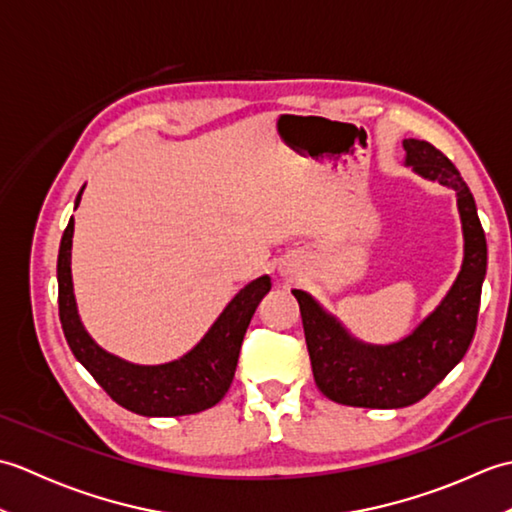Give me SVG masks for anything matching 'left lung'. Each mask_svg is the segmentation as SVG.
<instances>
[{
	"label": "left lung",
	"instance_id": "1",
	"mask_svg": "<svg viewBox=\"0 0 512 512\" xmlns=\"http://www.w3.org/2000/svg\"><path fill=\"white\" fill-rule=\"evenodd\" d=\"M405 165L424 180L455 191L464 235V259L447 295L405 339L389 345L358 341L345 325L303 290L299 301L312 374L323 396L350 407L400 409L422 400L458 365L473 341L482 284L486 237L473 193L453 162L427 140L405 138Z\"/></svg>",
	"mask_w": 512,
	"mask_h": 512
}]
</instances>
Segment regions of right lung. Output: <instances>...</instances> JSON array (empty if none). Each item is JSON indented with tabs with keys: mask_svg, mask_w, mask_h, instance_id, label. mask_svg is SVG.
Returning <instances> with one entry per match:
<instances>
[{
	"mask_svg": "<svg viewBox=\"0 0 512 512\" xmlns=\"http://www.w3.org/2000/svg\"><path fill=\"white\" fill-rule=\"evenodd\" d=\"M83 189L76 195L74 209L81 202ZM72 237L74 217L61 237L57 281L61 328L76 361L88 369L107 396L140 416H187L217 405L233 383L239 347L259 301L270 290V277H257L239 290L187 354L169 363L138 365L103 350L85 330L72 286Z\"/></svg>",
	"mask_w": 512,
	"mask_h": 512,
	"instance_id": "add662e5",
	"label": "right lung"
}]
</instances>
